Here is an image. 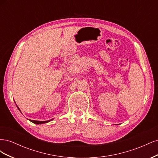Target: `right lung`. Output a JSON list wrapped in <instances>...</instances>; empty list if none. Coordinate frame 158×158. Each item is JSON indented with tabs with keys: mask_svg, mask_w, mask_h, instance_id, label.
<instances>
[{
	"mask_svg": "<svg viewBox=\"0 0 158 158\" xmlns=\"http://www.w3.org/2000/svg\"><path fill=\"white\" fill-rule=\"evenodd\" d=\"M17 107H18V109L20 110V109H19V107L17 106ZM53 119V118H52ZM52 119H51V120H49V121H33V120H30L31 122H32L33 123H35V124H37V125H40V124H43V123H48V122H49V121H52Z\"/></svg>",
	"mask_w": 158,
	"mask_h": 158,
	"instance_id": "1",
	"label": "right lung"
}]
</instances>
